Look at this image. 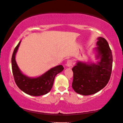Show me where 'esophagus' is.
Instances as JSON below:
<instances>
[{
  "label": "esophagus",
  "mask_w": 123,
  "mask_h": 123,
  "mask_svg": "<svg viewBox=\"0 0 123 123\" xmlns=\"http://www.w3.org/2000/svg\"><path fill=\"white\" fill-rule=\"evenodd\" d=\"M73 64V61L71 59H69V60H68V62H67L66 65L68 67H71L72 66Z\"/></svg>",
  "instance_id": "34e87169"
}]
</instances>
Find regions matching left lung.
<instances>
[{"label":"left lung","mask_w":123,"mask_h":123,"mask_svg":"<svg viewBox=\"0 0 123 123\" xmlns=\"http://www.w3.org/2000/svg\"><path fill=\"white\" fill-rule=\"evenodd\" d=\"M96 48L97 64H86L78 62L72 68L73 89L82 95L96 93L107 85L110 80L112 68V52L105 38H98Z\"/></svg>","instance_id":"1"}]
</instances>
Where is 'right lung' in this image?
Segmentation results:
<instances>
[{
    "label": "right lung",
    "mask_w": 123,
    "mask_h": 123,
    "mask_svg": "<svg viewBox=\"0 0 123 123\" xmlns=\"http://www.w3.org/2000/svg\"><path fill=\"white\" fill-rule=\"evenodd\" d=\"M20 43L21 41L15 48L12 57V68L16 84L22 91L30 95L41 96L48 93L52 88L55 76L63 70V66H55L36 78H31L24 75L18 68L15 59Z\"/></svg>",
    "instance_id": "obj_1"
}]
</instances>
